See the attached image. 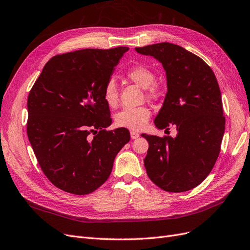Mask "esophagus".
<instances>
[{"label": "esophagus", "instance_id": "obj_1", "mask_svg": "<svg viewBox=\"0 0 250 250\" xmlns=\"http://www.w3.org/2000/svg\"><path fill=\"white\" fill-rule=\"evenodd\" d=\"M131 138L132 139H137L139 137V133H137V132H135V131H131Z\"/></svg>", "mask_w": 250, "mask_h": 250}]
</instances>
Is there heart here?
<instances>
[{
	"mask_svg": "<svg viewBox=\"0 0 250 250\" xmlns=\"http://www.w3.org/2000/svg\"><path fill=\"white\" fill-rule=\"evenodd\" d=\"M126 77L132 82L140 86L141 88L150 87L156 81V75L148 67L141 65H135L127 69ZM147 98H156L157 92L155 88H151L146 93ZM103 98L110 108H115L118 104V90L116 83L113 79H110L106 83L103 90ZM150 117V111L146 107H126L120 110L114 116V123L119 127H126L131 130H141L146 125Z\"/></svg>",
	"mask_w": 250,
	"mask_h": 250,
	"instance_id": "obj_1",
	"label": "heart"
}]
</instances>
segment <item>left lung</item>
Listing matches in <instances>:
<instances>
[{
  "instance_id": "1",
  "label": "left lung",
  "mask_w": 250,
  "mask_h": 250,
  "mask_svg": "<svg viewBox=\"0 0 250 250\" xmlns=\"http://www.w3.org/2000/svg\"><path fill=\"white\" fill-rule=\"evenodd\" d=\"M135 50L162 63L167 93L155 125L178 131L175 138L141 135L149 146L144 159L148 178L167 192L191 190L211 172L220 152L225 117L218 82L203 59L180 45L161 42Z\"/></svg>"
}]
</instances>
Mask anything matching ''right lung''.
Returning a JSON list of instances; mask_svg holds the SVG:
<instances>
[{"instance_id": "1", "label": "right lung", "mask_w": 250, "mask_h": 250, "mask_svg": "<svg viewBox=\"0 0 250 250\" xmlns=\"http://www.w3.org/2000/svg\"><path fill=\"white\" fill-rule=\"evenodd\" d=\"M128 50L85 49L46 62L28 96L27 134L38 164L56 187L89 194L108 180L125 127L107 131L112 118L103 90Z\"/></svg>"}]
</instances>
